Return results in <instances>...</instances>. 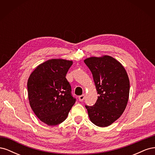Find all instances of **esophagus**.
I'll use <instances>...</instances> for the list:
<instances>
[{
    "instance_id": "1",
    "label": "esophagus",
    "mask_w": 155,
    "mask_h": 155,
    "mask_svg": "<svg viewBox=\"0 0 155 155\" xmlns=\"http://www.w3.org/2000/svg\"><path fill=\"white\" fill-rule=\"evenodd\" d=\"M85 94H82L81 96H79V100L80 101H83L84 100H85Z\"/></svg>"
}]
</instances>
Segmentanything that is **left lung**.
Returning <instances> with one entry per match:
<instances>
[{"label":"left lung","instance_id":"left-lung-1","mask_svg":"<svg viewBox=\"0 0 155 155\" xmlns=\"http://www.w3.org/2000/svg\"><path fill=\"white\" fill-rule=\"evenodd\" d=\"M90 69L96 87L97 100L92 106L85 105L92 122L98 127L109 126L118 120L127 104L130 83L126 70L109 55L84 60Z\"/></svg>","mask_w":155,"mask_h":155}]
</instances>
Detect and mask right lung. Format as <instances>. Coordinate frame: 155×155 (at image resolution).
Segmentation results:
<instances>
[{"label": "right lung", "instance_id": "right-lung-1", "mask_svg": "<svg viewBox=\"0 0 155 155\" xmlns=\"http://www.w3.org/2000/svg\"><path fill=\"white\" fill-rule=\"evenodd\" d=\"M72 61L52 59L39 64L27 83L31 109L41 121L49 126L58 125L67 118L76 102L67 81Z\"/></svg>", "mask_w": 155, "mask_h": 155}]
</instances>
